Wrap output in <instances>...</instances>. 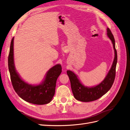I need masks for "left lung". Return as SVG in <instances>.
Masks as SVG:
<instances>
[{
	"mask_svg": "<svg viewBox=\"0 0 130 130\" xmlns=\"http://www.w3.org/2000/svg\"><path fill=\"white\" fill-rule=\"evenodd\" d=\"M107 35L113 44L115 58L109 73L101 83L92 87H86L81 83L77 76L72 71L67 70V71L70 79L74 96L75 99L78 101L88 102L98 100L110 90L114 82L116 64L117 62V54L115 48V40L113 35L109 28H107Z\"/></svg>",
	"mask_w": 130,
	"mask_h": 130,
	"instance_id": "obj_1",
	"label": "left lung"
}]
</instances>
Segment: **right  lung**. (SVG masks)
I'll return each mask as SVG.
<instances>
[{
  "instance_id": "right-lung-1",
  "label": "right lung",
  "mask_w": 130,
  "mask_h": 130,
  "mask_svg": "<svg viewBox=\"0 0 130 130\" xmlns=\"http://www.w3.org/2000/svg\"><path fill=\"white\" fill-rule=\"evenodd\" d=\"M14 37L10 44L8 58V69L15 91L22 100L30 103L43 105L50 103L54 95L56 80L62 72L61 64H57L49 70L43 81L39 85L29 84L20 77L15 68L13 54Z\"/></svg>"
}]
</instances>
